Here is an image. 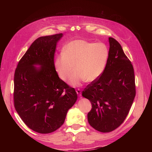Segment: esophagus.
<instances>
[{
  "instance_id": "esophagus-1",
  "label": "esophagus",
  "mask_w": 152,
  "mask_h": 152,
  "mask_svg": "<svg viewBox=\"0 0 152 152\" xmlns=\"http://www.w3.org/2000/svg\"><path fill=\"white\" fill-rule=\"evenodd\" d=\"M76 93H77V95H78L79 97H80V96H81V91H80L79 89H77V90H76Z\"/></svg>"
}]
</instances>
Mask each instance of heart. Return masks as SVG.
I'll return each mask as SVG.
<instances>
[{
    "mask_svg": "<svg viewBox=\"0 0 152 152\" xmlns=\"http://www.w3.org/2000/svg\"><path fill=\"white\" fill-rule=\"evenodd\" d=\"M109 58V50L102 42L76 39L64 46L62 52L54 61V67L59 77L66 81L76 71L69 82L78 86L86 81L92 82L103 73Z\"/></svg>",
    "mask_w": 152,
    "mask_h": 152,
    "instance_id": "1",
    "label": "heart"
}]
</instances>
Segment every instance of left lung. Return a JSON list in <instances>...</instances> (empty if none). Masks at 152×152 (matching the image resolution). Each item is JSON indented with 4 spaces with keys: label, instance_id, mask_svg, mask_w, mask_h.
<instances>
[{
    "label": "left lung",
    "instance_id": "obj_1",
    "mask_svg": "<svg viewBox=\"0 0 152 152\" xmlns=\"http://www.w3.org/2000/svg\"><path fill=\"white\" fill-rule=\"evenodd\" d=\"M109 42V58L103 73L82 91V96L92 104L88 123L101 132H111L123 123L136 94L131 62L116 39L110 37Z\"/></svg>",
    "mask_w": 152,
    "mask_h": 152
}]
</instances>
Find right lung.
Masks as SVG:
<instances>
[{
    "label": "right lung",
    "mask_w": 152,
    "mask_h": 152,
    "mask_svg": "<svg viewBox=\"0 0 152 152\" xmlns=\"http://www.w3.org/2000/svg\"><path fill=\"white\" fill-rule=\"evenodd\" d=\"M62 35L35 39L18 62L14 73L15 110L28 127L39 134L59 129L77 99L75 88L59 77L54 67L56 44Z\"/></svg>",
    "instance_id": "add662e5"
}]
</instances>
